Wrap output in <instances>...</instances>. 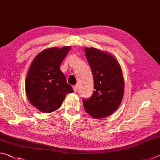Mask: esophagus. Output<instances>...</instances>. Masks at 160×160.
Instances as JSON below:
<instances>
[{
  "label": "esophagus",
  "instance_id": "34e87169",
  "mask_svg": "<svg viewBox=\"0 0 160 160\" xmlns=\"http://www.w3.org/2000/svg\"><path fill=\"white\" fill-rule=\"evenodd\" d=\"M72 88H73V91H74V92H77V90H78V86H77V85H74L73 87H72Z\"/></svg>",
  "mask_w": 160,
  "mask_h": 160
}]
</instances>
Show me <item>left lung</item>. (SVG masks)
<instances>
[{
  "mask_svg": "<svg viewBox=\"0 0 160 160\" xmlns=\"http://www.w3.org/2000/svg\"><path fill=\"white\" fill-rule=\"evenodd\" d=\"M85 56L94 78L92 95L82 99L86 112L94 118L110 116L118 109L124 94L122 70L118 61L107 52L85 48Z\"/></svg>",
  "mask_w": 160,
  "mask_h": 160,
  "instance_id": "1",
  "label": "left lung"
}]
</instances>
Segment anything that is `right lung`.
<instances>
[{
	"label": "right lung",
	"instance_id": "obj_1",
	"mask_svg": "<svg viewBox=\"0 0 160 160\" xmlns=\"http://www.w3.org/2000/svg\"><path fill=\"white\" fill-rule=\"evenodd\" d=\"M70 47L49 48L40 52L29 67L25 90L29 102L43 113H51L61 106L66 95L73 92L67 83L60 66Z\"/></svg>",
	"mask_w": 160,
	"mask_h": 160
}]
</instances>
